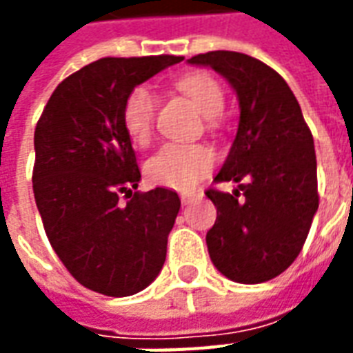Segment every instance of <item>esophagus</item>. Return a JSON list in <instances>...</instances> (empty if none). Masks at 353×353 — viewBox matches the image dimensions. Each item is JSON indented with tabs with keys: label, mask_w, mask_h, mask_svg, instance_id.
<instances>
[{
	"label": "esophagus",
	"mask_w": 353,
	"mask_h": 353,
	"mask_svg": "<svg viewBox=\"0 0 353 353\" xmlns=\"http://www.w3.org/2000/svg\"><path fill=\"white\" fill-rule=\"evenodd\" d=\"M192 199H194V194H191V192H181V202L183 204H189Z\"/></svg>",
	"instance_id": "1"
}]
</instances>
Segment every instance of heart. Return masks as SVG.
I'll list each match as a JSON object with an SVG mask.
<instances>
[{
	"label": "heart",
	"instance_id": "b5f03b06",
	"mask_svg": "<svg viewBox=\"0 0 353 353\" xmlns=\"http://www.w3.org/2000/svg\"><path fill=\"white\" fill-rule=\"evenodd\" d=\"M176 88L194 103V108L210 123H214V117L219 115L225 105V94L219 83L208 73L196 72L183 75L176 83ZM154 108L157 96L145 85L132 88L124 98L123 124L136 143L143 145L151 138ZM214 164L215 154L208 147L196 143H166L147 161L145 170L147 176L154 183L170 189L189 191L199 183L200 177L206 176L214 168Z\"/></svg>",
	"mask_w": 353,
	"mask_h": 353
}]
</instances>
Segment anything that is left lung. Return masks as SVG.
<instances>
[{
    "label": "left lung",
    "instance_id": "1",
    "mask_svg": "<svg viewBox=\"0 0 353 353\" xmlns=\"http://www.w3.org/2000/svg\"><path fill=\"white\" fill-rule=\"evenodd\" d=\"M187 62L225 77L240 105L236 138L215 176L238 187L206 191L217 208L206 234L210 259L238 283L272 280L296 259L318 212L312 132L288 83L257 58L212 50Z\"/></svg>",
    "mask_w": 353,
    "mask_h": 353
}]
</instances>
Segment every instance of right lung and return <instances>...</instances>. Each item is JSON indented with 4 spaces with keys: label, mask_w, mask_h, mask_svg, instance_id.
I'll list each match as a JSON object with an SVG mask.
<instances>
[{
    "label": "right lung",
    "mask_w": 353,
    "mask_h": 353,
    "mask_svg": "<svg viewBox=\"0 0 353 353\" xmlns=\"http://www.w3.org/2000/svg\"><path fill=\"white\" fill-rule=\"evenodd\" d=\"M181 60L100 58L58 85L35 126L34 196L47 238L73 278L101 295L139 293L166 261L181 200L164 187L134 192L141 174L123 105Z\"/></svg>",
    "instance_id": "right-lung-1"
}]
</instances>
